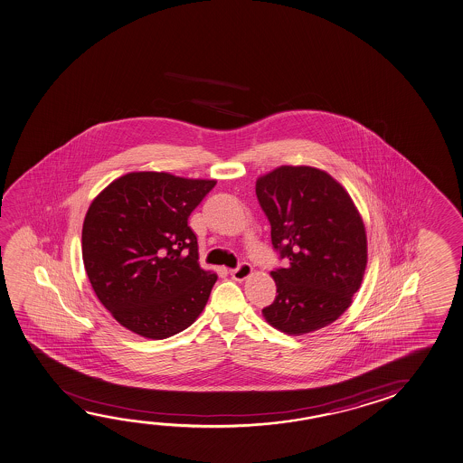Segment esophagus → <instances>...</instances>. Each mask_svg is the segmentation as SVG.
Here are the masks:
<instances>
[{
	"label": "esophagus",
	"mask_w": 463,
	"mask_h": 463,
	"mask_svg": "<svg viewBox=\"0 0 463 463\" xmlns=\"http://www.w3.org/2000/svg\"><path fill=\"white\" fill-rule=\"evenodd\" d=\"M253 272V268L249 263H241L235 269H231V276L234 280H245Z\"/></svg>",
	"instance_id": "obj_1"
}]
</instances>
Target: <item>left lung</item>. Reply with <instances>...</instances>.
<instances>
[{
    "instance_id": "obj_1",
    "label": "left lung",
    "mask_w": 463,
    "mask_h": 463,
    "mask_svg": "<svg viewBox=\"0 0 463 463\" xmlns=\"http://www.w3.org/2000/svg\"><path fill=\"white\" fill-rule=\"evenodd\" d=\"M257 197L272 247L290 261L270 270L278 297L264 307V319L288 335L326 327L351 307L367 266L354 202L326 171L290 165L260 176Z\"/></svg>"
}]
</instances>
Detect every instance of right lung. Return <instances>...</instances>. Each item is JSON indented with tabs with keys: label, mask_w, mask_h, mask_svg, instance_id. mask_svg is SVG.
I'll return each instance as SVG.
<instances>
[{
	"label": "right lung",
	"mask_w": 463,
	"mask_h": 463,
	"mask_svg": "<svg viewBox=\"0 0 463 463\" xmlns=\"http://www.w3.org/2000/svg\"><path fill=\"white\" fill-rule=\"evenodd\" d=\"M214 184L133 171L112 181L88 208L81 231L86 274L123 327L164 340L203 311L218 276L200 268L187 218Z\"/></svg>",
	"instance_id": "obj_1"
}]
</instances>
